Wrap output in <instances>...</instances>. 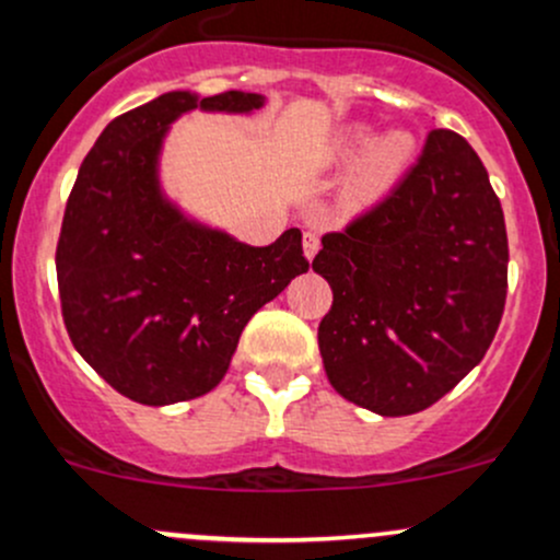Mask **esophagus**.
Listing matches in <instances>:
<instances>
[{"label":"esophagus","instance_id":"1","mask_svg":"<svg viewBox=\"0 0 560 560\" xmlns=\"http://www.w3.org/2000/svg\"><path fill=\"white\" fill-rule=\"evenodd\" d=\"M303 252H306L308 259H314V254L319 252V235L303 233Z\"/></svg>","mask_w":560,"mask_h":560}]
</instances>
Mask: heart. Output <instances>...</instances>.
<instances>
[{
	"instance_id": "1",
	"label": "heart",
	"mask_w": 560,
	"mask_h": 560,
	"mask_svg": "<svg viewBox=\"0 0 560 560\" xmlns=\"http://www.w3.org/2000/svg\"><path fill=\"white\" fill-rule=\"evenodd\" d=\"M415 138L409 132H387L374 140L369 124H349L332 138L330 162L338 167L354 165L349 173V197L360 206L382 200L415 156Z\"/></svg>"
}]
</instances>
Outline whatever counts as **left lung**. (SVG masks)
Returning <instances> with one entry per match:
<instances>
[{
	"label": "left lung",
	"instance_id": "1",
	"mask_svg": "<svg viewBox=\"0 0 560 560\" xmlns=\"http://www.w3.org/2000/svg\"><path fill=\"white\" fill-rule=\"evenodd\" d=\"M510 244L477 151L433 129L398 186L312 268L332 290L319 354L338 395L382 417L428 409L488 352L506 303Z\"/></svg>",
	"mask_w": 560,
	"mask_h": 560
}]
</instances>
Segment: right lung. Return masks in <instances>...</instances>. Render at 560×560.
<instances>
[{
    "label": "right lung",
    "mask_w": 560,
    "mask_h": 560,
    "mask_svg": "<svg viewBox=\"0 0 560 560\" xmlns=\"http://www.w3.org/2000/svg\"><path fill=\"white\" fill-rule=\"evenodd\" d=\"M248 113L259 94L171 92L113 118L78 171L56 244V279L72 347L145 406L211 393L246 322L306 273L303 235L246 246L189 222L156 180L167 124L186 110Z\"/></svg>",
    "instance_id": "right-lung-1"
}]
</instances>
